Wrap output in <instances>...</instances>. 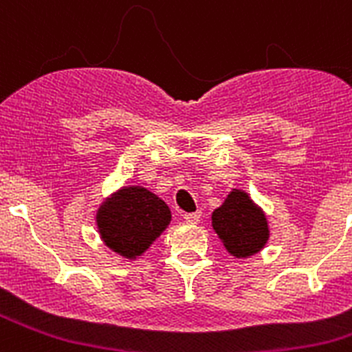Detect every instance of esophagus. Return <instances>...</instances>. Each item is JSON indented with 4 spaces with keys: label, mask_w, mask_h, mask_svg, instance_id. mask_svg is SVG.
I'll return each instance as SVG.
<instances>
[{
    "label": "esophagus",
    "mask_w": 352,
    "mask_h": 352,
    "mask_svg": "<svg viewBox=\"0 0 352 352\" xmlns=\"http://www.w3.org/2000/svg\"><path fill=\"white\" fill-rule=\"evenodd\" d=\"M199 220H201V211H195V213H185L186 223H197Z\"/></svg>",
    "instance_id": "esophagus-1"
}]
</instances>
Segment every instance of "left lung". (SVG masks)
Masks as SVG:
<instances>
[{"label":"left lung","instance_id":"obj_1","mask_svg":"<svg viewBox=\"0 0 352 352\" xmlns=\"http://www.w3.org/2000/svg\"><path fill=\"white\" fill-rule=\"evenodd\" d=\"M211 226L226 250L238 259L256 256L270 239L266 213L239 188H232L222 206L211 213Z\"/></svg>","mask_w":352,"mask_h":352}]
</instances>
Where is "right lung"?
Masks as SVG:
<instances>
[{"label": "right lung", "mask_w": 352, "mask_h": 352, "mask_svg": "<svg viewBox=\"0 0 352 352\" xmlns=\"http://www.w3.org/2000/svg\"><path fill=\"white\" fill-rule=\"evenodd\" d=\"M98 234L107 248L138 259L170 223V210L144 186L129 185L111 194L96 210Z\"/></svg>", "instance_id": "right-lung-1"}]
</instances>
